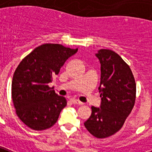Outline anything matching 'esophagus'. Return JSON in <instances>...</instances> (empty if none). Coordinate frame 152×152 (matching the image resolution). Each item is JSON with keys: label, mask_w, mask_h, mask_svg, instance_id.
<instances>
[{"label": "esophagus", "mask_w": 152, "mask_h": 152, "mask_svg": "<svg viewBox=\"0 0 152 152\" xmlns=\"http://www.w3.org/2000/svg\"><path fill=\"white\" fill-rule=\"evenodd\" d=\"M71 102L73 103V104H83V103H82L81 101H79V100H77V99H71Z\"/></svg>", "instance_id": "esophagus-1"}]
</instances>
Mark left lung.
<instances>
[{
  "mask_svg": "<svg viewBox=\"0 0 152 152\" xmlns=\"http://www.w3.org/2000/svg\"><path fill=\"white\" fill-rule=\"evenodd\" d=\"M96 56L100 62V108L91 107V115L84 122L90 134L108 138L119 131L132 111L136 83L129 66L117 53L100 49Z\"/></svg>",
  "mask_w": 152,
  "mask_h": 152,
  "instance_id": "8db88e82",
  "label": "left lung"
}]
</instances>
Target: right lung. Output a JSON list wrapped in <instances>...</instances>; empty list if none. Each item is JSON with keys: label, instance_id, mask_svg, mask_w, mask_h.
Here are the masks:
<instances>
[{"label": "right lung", "instance_id": "1", "mask_svg": "<svg viewBox=\"0 0 152 152\" xmlns=\"http://www.w3.org/2000/svg\"><path fill=\"white\" fill-rule=\"evenodd\" d=\"M77 52L61 44H44L35 48L18 65L12 81V99L16 114L34 130L48 129L58 120L67 104L48 86L66 60Z\"/></svg>", "mask_w": 152, "mask_h": 152}]
</instances>
